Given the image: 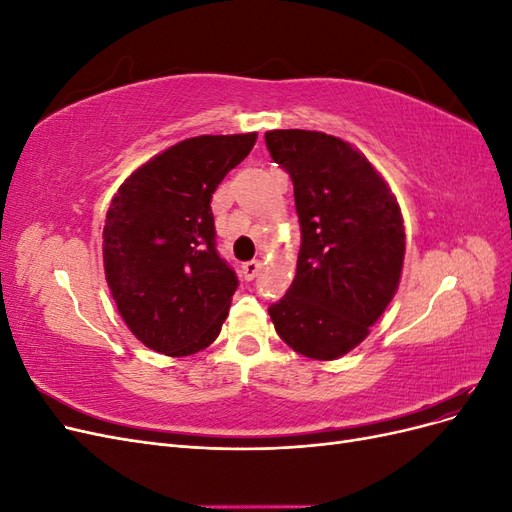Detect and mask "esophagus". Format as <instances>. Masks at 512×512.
<instances>
[{"instance_id": "esophagus-1", "label": "esophagus", "mask_w": 512, "mask_h": 512, "mask_svg": "<svg viewBox=\"0 0 512 512\" xmlns=\"http://www.w3.org/2000/svg\"><path fill=\"white\" fill-rule=\"evenodd\" d=\"M260 269H262L260 260H250V262H243V265H241V275L245 277L247 282H250V280H254V277L260 273Z\"/></svg>"}]
</instances>
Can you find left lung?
<instances>
[{"instance_id":"obj_1","label":"left lung","mask_w":512,"mask_h":512,"mask_svg":"<svg viewBox=\"0 0 512 512\" xmlns=\"http://www.w3.org/2000/svg\"><path fill=\"white\" fill-rule=\"evenodd\" d=\"M265 141L292 177L303 237L297 275L269 316L294 352L335 361L363 342L395 297L404 218L376 166L342 138L271 130Z\"/></svg>"}]
</instances>
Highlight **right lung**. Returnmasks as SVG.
Here are the masks:
<instances>
[{
	"mask_svg": "<svg viewBox=\"0 0 512 512\" xmlns=\"http://www.w3.org/2000/svg\"><path fill=\"white\" fill-rule=\"evenodd\" d=\"M256 138H185L138 166L113 196L102 232L106 284L147 348L190 356L220 335L239 282L215 252L211 196Z\"/></svg>",
	"mask_w": 512,
	"mask_h": 512,
	"instance_id": "obj_1",
	"label": "right lung"
}]
</instances>
